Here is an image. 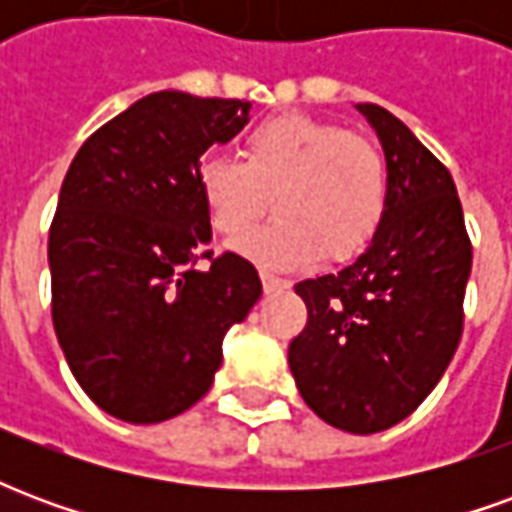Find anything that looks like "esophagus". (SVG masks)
I'll return each instance as SVG.
<instances>
[{
    "label": "esophagus",
    "instance_id": "esophagus-1",
    "mask_svg": "<svg viewBox=\"0 0 512 512\" xmlns=\"http://www.w3.org/2000/svg\"><path fill=\"white\" fill-rule=\"evenodd\" d=\"M260 282H263L266 293H277V290L288 288V279H279L274 274H268V271H260Z\"/></svg>",
    "mask_w": 512,
    "mask_h": 512
}]
</instances>
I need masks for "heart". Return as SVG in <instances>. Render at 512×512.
I'll return each instance as SVG.
<instances>
[{
    "instance_id": "1",
    "label": "heart",
    "mask_w": 512,
    "mask_h": 512,
    "mask_svg": "<svg viewBox=\"0 0 512 512\" xmlns=\"http://www.w3.org/2000/svg\"><path fill=\"white\" fill-rule=\"evenodd\" d=\"M197 189L213 230L244 235L268 208L274 219L235 249L263 268H307L323 255L348 263L381 233L386 167L367 136L337 123L285 112L257 123L244 139V161L208 153L197 164Z\"/></svg>"
}]
</instances>
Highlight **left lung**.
I'll return each mask as SVG.
<instances>
[{
	"instance_id": "1",
	"label": "left lung",
	"mask_w": 512,
	"mask_h": 512,
	"mask_svg": "<svg viewBox=\"0 0 512 512\" xmlns=\"http://www.w3.org/2000/svg\"><path fill=\"white\" fill-rule=\"evenodd\" d=\"M356 109L384 147V224L354 266L296 285L307 326L288 365L323 422L365 436L406 419L444 376L461 343L472 241L450 169L384 106Z\"/></svg>"
}]
</instances>
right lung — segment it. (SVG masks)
I'll list each match as a JSON object with an SVG mask.
<instances>
[{
    "label": "right lung",
    "mask_w": 512,
    "mask_h": 512,
    "mask_svg": "<svg viewBox=\"0 0 512 512\" xmlns=\"http://www.w3.org/2000/svg\"><path fill=\"white\" fill-rule=\"evenodd\" d=\"M249 101L161 90L71 161L49 230L51 321L79 386L134 425L183 414L213 384L224 332L263 293L241 255L213 257L197 164L249 123ZM205 256L211 269H197Z\"/></svg>",
    "instance_id": "add662e5"
}]
</instances>
